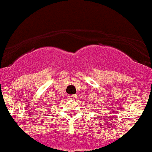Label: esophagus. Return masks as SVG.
<instances>
[{
    "instance_id": "34e87169",
    "label": "esophagus",
    "mask_w": 152,
    "mask_h": 152,
    "mask_svg": "<svg viewBox=\"0 0 152 152\" xmlns=\"http://www.w3.org/2000/svg\"><path fill=\"white\" fill-rule=\"evenodd\" d=\"M69 99H75V98H77V95L75 94V95H69L68 96Z\"/></svg>"
}]
</instances>
